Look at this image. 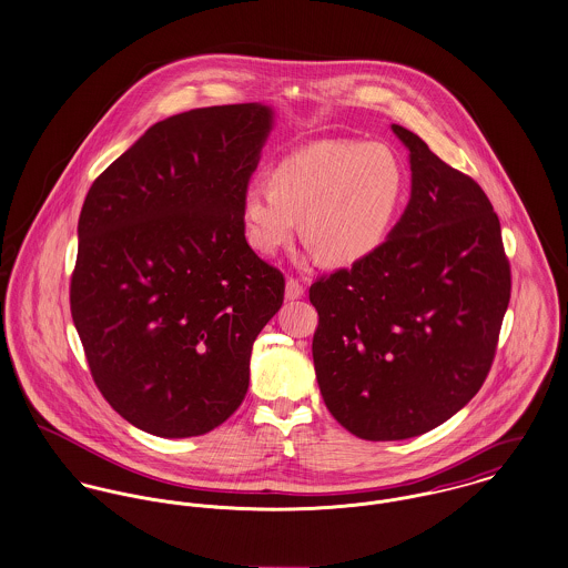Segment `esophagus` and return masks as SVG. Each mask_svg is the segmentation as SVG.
Masks as SVG:
<instances>
[{"instance_id":"obj_1","label":"esophagus","mask_w":568,"mask_h":568,"mask_svg":"<svg viewBox=\"0 0 568 568\" xmlns=\"http://www.w3.org/2000/svg\"><path fill=\"white\" fill-rule=\"evenodd\" d=\"M302 295H304V284L297 277L288 275V280H286V300H300Z\"/></svg>"}]
</instances>
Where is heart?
<instances>
[{
    "mask_svg": "<svg viewBox=\"0 0 568 568\" xmlns=\"http://www.w3.org/2000/svg\"><path fill=\"white\" fill-rule=\"evenodd\" d=\"M408 193V173L384 143L314 141L284 155L241 200L247 245L262 256L286 247L297 230L318 258L356 264L388 239Z\"/></svg>",
    "mask_w": 568,
    "mask_h": 568,
    "instance_id": "obj_1",
    "label": "heart"
}]
</instances>
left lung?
Segmentation results:
<instances>
[{
    "instance_id": "1",
    "label": "left lung",
    "mask_w": 568,
    "mask_h": 568,
    "mask_svg": "<svg viewBox=\"0 0 568 568\" xmlns=\"http://www.w3.org/2000/svg\"><path fill=\"white\" fill-rule=\"evenodd\" d=\"M413 197L384 245L310 286L312 358L332 416L364 440H404L481 388L510 304L501 223L481 186L393 125Z\"/></svg>"
}]
</instances>
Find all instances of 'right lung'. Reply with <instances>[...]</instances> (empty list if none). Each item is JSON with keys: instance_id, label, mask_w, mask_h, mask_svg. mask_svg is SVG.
Wrapping results in <instances>:
<instances>
[{"instance_id": "obj_1", "label": "right lung", "mask_w": 568, "mask_h": 568, "mask_svg": "<svg viewBox=\"0 0 568 568\" xmlns=\"http://www.w3.org/2000/svg\"><path fill=\"white\" fill-rule=\"evenodd\" d=\"M268 128L260 103L169 116L84 200L71 316L103 399L155 436H202L236 413L254 341L284 302L282 271L241 225Z\"/></svg>"}]
</instances>
